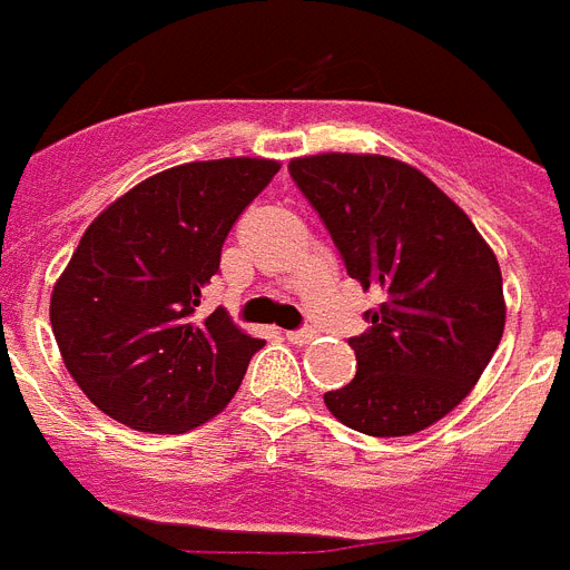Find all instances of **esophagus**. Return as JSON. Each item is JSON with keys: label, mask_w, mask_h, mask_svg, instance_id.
I'll use <instances>...</instances> for the list:
<instances>
[{"label": "esophagus", "mask_w": 570, "mask_h": 570, "mask_svg": "<svg viewBox=\"0 0 570 570\" xmlns=\"http://www.w3.org/2000/svg\"><path fill=\"white\" fill-rule=\"evenodd\" d=\"M286 340L293 345H307V342L316 340V327H298V331H286Z\"/></svg>", "instance_id": "obj_1"}]
</instances>
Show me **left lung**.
<instances>
[{"label":"left lung","instance_id":"obj_1","mask_svg":"<svg viewBox=\"0 0 570 570\" xmlns=\"http://www.w3.org/2000/svg\"><path fill=\"white\" fill-rule=\"evenodd\" d=\"M351 277L377 289L368 331L351 336L357 374L325 404L368 436H410L448 415L492 360L507 304L498 257L442 189L383 155L289 164Z\"/></svg>","mask_w":570,"mask_h":570}]
</instances>
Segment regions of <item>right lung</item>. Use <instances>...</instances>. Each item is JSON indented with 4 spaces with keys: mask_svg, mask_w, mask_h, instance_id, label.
<instances>
[{
    "mask_svg": "<svg viewBox=\"0 0 570 570\" xmlns=\"http://www.w3.org/2000/svg\"><path fill=\"white\" fill-rule=\"evenodd\" d=\"M281 164L173 166L92 219L52 289L67 372L101 413L142 433H187L228 406L263 348L225 309L196 318L239 213Z\"/></svg>",
    "mask_w": 570,
    "mask_h": 570,
    "instance_id": "1",
    "label": "right lung"
}]
</instances>
